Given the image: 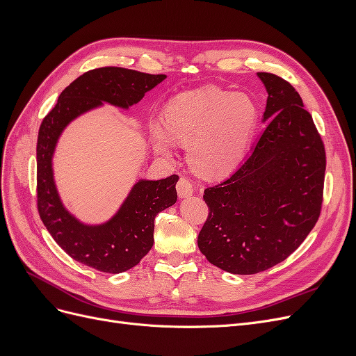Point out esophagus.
Instances as JSON below:
<instances>
[{
  "label": "esophagus",
  "mask_w": 356,
  "mask_h": 356,
  "mask_svg": "<svg viewBox=\"0 0 356 356\" xmlns=\"http://www.w3.org/2000/svg\"><path fill=\"white\" fill-rule=\"evenodd\" d=\"M177 191H178V196L184 199V197H188L193 195L195 187H193V182L187 177H181L178 184H177Z\"/></svg>",
  "instance_id": "obj_1"
}]
</instances>
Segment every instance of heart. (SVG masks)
<instances>
[{"instance_id": "heart-1", "label": "heart", "mask_w": 356, "mask_h": 356, "mask_svg": "<svg viewBox=\"0 0 356 356\" xmlns=\"http://www.w3.org/2000/svg\"><path fill=\"white\" fill-rule=\"evenodd\" d=\"M163 124H149L160 154H170L172 138L187 145L191 168L202 175L218 177L233 170L245 157L254 136L258 108L250 95L207 86L172 98Z\"/></svg>"}]
</instances>
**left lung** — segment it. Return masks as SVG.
<instances>
[{
	"instance_id": "8db88e82",
	"label": "left lung",
	"mask_w": 356,
	"mask_h": 356,
	"mask_svg": "<svg viewBox=\"0 0 356 356\" xmlns=\"http://www.w3.org/2000/svg\"><path fill=\"white\" fill-rule=\"evenodd\" d=\"M267 90V122L251 156L204 190L209 208L197 245L207 260L233 275L267 270L293 254L315 227L322 207L325 148L297 90L257 72Z\"/></svg>"
}]
</instances>
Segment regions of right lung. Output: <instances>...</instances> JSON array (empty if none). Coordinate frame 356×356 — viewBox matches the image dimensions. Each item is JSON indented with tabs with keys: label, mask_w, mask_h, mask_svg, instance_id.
<instances>
[{
	"label": "right lung",
	"mask_w": 356,
	"mask_h": 356,
	"mask_svg": "<svg viewBox=\"0 0 356 356\" xmlns=\"http://www.w3.org/2000/svg\"><path fill=\"white\" fill-rule=\"evenodd\" d=\"M166 79L118 67L84 72L59 95L44 117L37 141V207L55 242L75 261L104 273H122L136 266L154 243V218L177 202L178 175L139 179L113 217L84 224L67 211L53 178L51 159L58 139L72 120L104 102L127 110Z\"/></svg>",
	"instance_id": "add662e5"
}]
</instances>
